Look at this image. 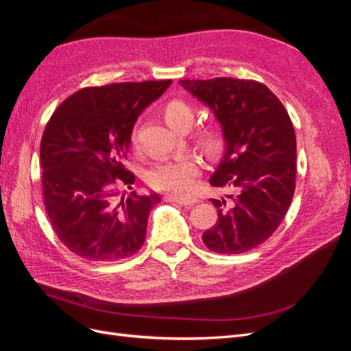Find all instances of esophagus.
<instances>
[{"label":"esophagus","instance_id":"esophagus-1","mask_svg":"<svg viewBox=\"0 0 351 351\" xmlns=\"http://www.w3.org/2000/svg\"><path fill=\"white\" fill-rule=\"evenodd\" d=\"M167 202H176L178 205H183V206H192L195 204H197L196 199H184V197H177V196H165Z\"/></svg>","mask_w":351,"mask_h":351}]
</instances>
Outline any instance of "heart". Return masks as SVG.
Returning a JSON list of instances; mask_svg holds the SVG:
<instances>
[{
    "instance_id": "1",
    "label": "heart",
    "mask_w": 351,
    "mask_h": 351,
    "mask_svg": "<svg viewBox=\"0 0 351 351\" xmlns=\"http://www.w3.org/2000/svg\"><path fill=\"white\" fill-rule=\"evenodd\" d=\"M164 119L167 123L180 129L183 125H190L193 120V110L190 105L182 99L169 101L164 110ZM204 143L208 149L217 151L222 145V136L215 127H208L204 132ZM130 145L137 146V133L133 132L130 136ZM200 174V162L195 156H186L169 161L159 162L149 168L145 174V180L149 187L158 192H167L171 195L184 196L192 192L196 178Z\"/></svg>"
}]
</instances>
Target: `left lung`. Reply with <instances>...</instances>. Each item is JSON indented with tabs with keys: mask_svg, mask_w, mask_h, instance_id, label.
I'll return each instance as SVG.
<instances>
[{
	"mask_svg": "<svg viewBox=\"0 0 351 351\" xmlns=\"http://www.w3.org/2000/svg\"><path fill=\"white\" fill-rule=\"evenodd\" d=\"M209 105L222 125L224 159L209 183L231 190L210 199L217 224L202 234L205 246L222 254L244 253L268 240L289 210L295 189V133L289 112L263 83L215 77L180 80Z\"/></svg>",
	"mask_w": 351,
	"mask_h": 351,
	"instance_id": "8db88e82",
	"label": "left lung"
}]
</instances>
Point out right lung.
I'll use <instances>...</instances> for the list:
<instances>
[{"instance_id":"right-lung-1","label":"right lung","mask_w":351,"mask_h":351,"mask_svg":"<svg viewBox=\"0 0 351 351\" xmlns=\"http://www.w3.org/2000/svg\"><path fill=\"white\" fill-rule=\"evenodd\" d=\"M173 80L83 88L62 101L40 141L42 192L52 230L77 256L114 262L139 250L158 195L132 189L124 167L137 117Z\"/></svg>"}]
</instances>
